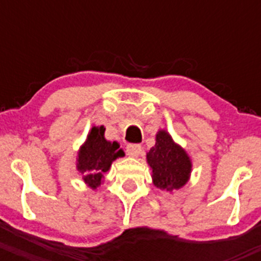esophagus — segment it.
Here are the masks:
<instances>
[{
    "label": "esophagus",
    "instance_id": "1",
    "mask_svg": "<svg viewBox=\"0 0 261 261\" xmlns=\"http://www.w3.org/2000/svg\"><path fill=\"white\" fill-rule=\"evenodd\" d=\"M126 152H127L128 156H139L141 152V145H139V144H128V145L126 146Z\"/></svg>",
    "mask_w": 261,
    "mask_h": 261
}]
</instances>
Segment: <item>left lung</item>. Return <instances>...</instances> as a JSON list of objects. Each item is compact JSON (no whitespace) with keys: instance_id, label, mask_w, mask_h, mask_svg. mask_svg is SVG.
<instances>
[{"instance_id":"1","label":"left lung","mask_w":261,"mask_h":261,"mask_svg":"<svg viewBox=\"0 0 261 261\" xmlns=\"http://www.w3.org/2000/svg\"><path fill=\"white\" fill-rule=\"evenodd\" d=\"M146 158L152 169V180L158 188L172 192L183 187L188 180L191 160L165 131L158 133L156 144L149 150Z\"/></svg>"}]
</instances>
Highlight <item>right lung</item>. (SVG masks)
Listing matches in <instances>:
<instances>
[{"instance_id": "right-lung-1", "label": "right lung", "mask_w": 261, "mask_h": 261, "mask_svg": "<svg viewBox=\"0 0 261 261\" xmlns=\"http://www.w3.org/2000/svg\"><path fill=\"white\" fill-rule=\"evenodd\" d=\"M103 135V126L92 127L78 156V170L83 174L84 181L93 189L101 184L103 173L110 169L112 162L123 156V151L118 149L120 145L116 141H107Z\"/></svg>"}]
</instances>
